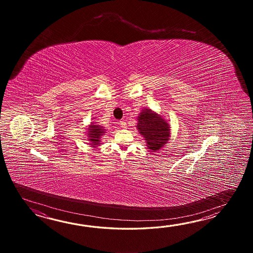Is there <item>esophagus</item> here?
Here are the masks:
<instances>
[{"label": "esophagus", "mask_w": 253, "mask_h": 253, "mask_svg": "<svg viewBox=\"0 0 253 253\" xmlns=\"http://www.w3.org/2000/svg\"><path fill=\"white\" fill-rule=\"evenodd\" d=\"M119 125L122 128H126V123L125 121H119Z\"/></svg>", "instance_id": "34e87169"}]
</instances>
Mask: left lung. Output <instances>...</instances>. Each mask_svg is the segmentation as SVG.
Returning <instances> with one entry per match:
<instances>
[{
	"mask_svg": "<svg viewBox=\"0 0 253 253\" xmlns=\"http://www.w3.org/2000/svg\"><path fill=\"white\" fill-rule=\"evenodd\" d=\"M137 128L146 140L148 148L153 151L159 150L170 136V128L167 121L151 110L140 113Z\"/></svg>",
	"mask_w": 253,
	"mask_h": 253,
	"instance_id": "left-lung-1",
	"label": "left lung"
}]
</instances>
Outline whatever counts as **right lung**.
Masks as SVG:
<instances>
[{
	"mask_svg": "<svg viewBox=\"0 0 253 253\" xmlns=\"http://www.w3.org/2000/svg\"><path fill=\"white\" fill-rule=\"evenodd\" d=\"M89 140L92 141V143H93V146H95V145H98V142L100 141V137H101V135H103L104 134V128H103L102 126H96V125H92L90 126V127H89Z\"/></svg>",
	"mask_w": 253,
	"mask_h": 253,
	"instance_id": "right-lung-1",
	"label": "right lung"
}]
</instances>
